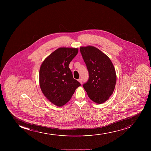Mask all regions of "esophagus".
I'll return each instance as SVG.
<instances>
[{
	"mask_svg": "<svg viewBox=\"0 0 151 151\" xmlns=\"http://www.w3.org/2000/svg\"><path fill=\"white\" fill-rule=\"evenodd\" d=\"M78 82H80V83L82 84V80L81 78H80V79H78Z\"/></svg>",
	"mask_w": 151,
	"mask_h": 151,
	"instance_id": "obj_1",
	"label": "esophagus"
}]
</instances>
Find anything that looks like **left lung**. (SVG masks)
Instances as JSON below:
<instances>
[{
  "mask_svg": "<svg viewBox=\"0 0 151 151\" xmlns=\"http://www.w3.org/2000/svg\"><path fill=\"white\" fill-rule=\"evenodd\" d=\"M88 70V81L83 88L89 98L97 104L108 100L114 90L116 74L114 66L107 55L92 46L80 47Z\"/></svg>",
  "mask_w": 151,
  "mask_h": 151,
  "instance_id": "1",
  "label": "left lung"
}]
</instances>
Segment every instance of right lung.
<instances>
[{
  "label": "right lung",
  "mask_w": 151,
  "mask_h": 151,
  "mask_svg": "<svg viewBox=\"0 0 151 151\" xmlns=\"http://www.w3.org/2000/svg\"><path fill=\"white\" fill-rule=\"evenodd\" d=\"M78 51V48L60 47L47 56L40 66L39 85L42 92L58 107L67 103L81 86L73 78L68 67Z\"/></svg>",
  "instance_id": "right-lung-1"
}]
</instances>
